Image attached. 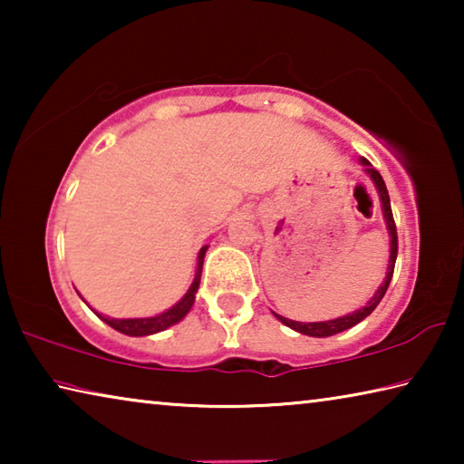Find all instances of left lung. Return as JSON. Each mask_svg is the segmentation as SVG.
Masks as SVG:
<instances>
[{"instance_id": "8db88e82", "label": "left lung", "mask_w": 464, "mask_h": 464, "mask_svg": "<svg viewBox=\"0 0 464 464\" xmlns=\"http://www.w3.org/2000/svg\"><path fill=\"white\" fill-rule=\"evenodd\" d=\"M362 163L366 166V171L371 174L372 182L376 184V190L381 194V200H382V210H384V218H387V227H389V233H391V257H389V272H387V278H384L382 286L376 290V295L368 301V304L364 309L354 311L352 315H345L340 319H332V321H319V324H298V321H290L282 315H276V319H280L282 324L286 327L295 329L298 334H304V335H311V337H329V335H335L340 332H345V329L354 327L356 324H360L364 317L371 315V313L376 309V304L382 301L384 293H387V288L391 285V278H392V270H395V260H397V227H395V218H392V210H391V200H389V192H387V186H384V179L382 176L376 171L374 168H371V163L368 160H362Z\"/></svg>"}]
</instances>
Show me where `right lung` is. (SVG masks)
Wrapping results in <instances>:
<instances>
[{"instance_id": "add662e5", "label": "right lung", "mask_w": 464, "mask_h": 464, "mask_svg": "<svg viewBox=\"0 0 464 464\" xmlns=\"http://www.w3.org/2000/svg\"><path fill=\"white\" fill-rule=\"evenodd\" d=\"M204 254H207V247H202L200 254H198V270H196V278L192 282L190 290H188L182 301L174 304V307H171L169 311L161 313V315H157V317H147V319H110V317H104V315H98V313H96V315L102 321H106L110 327H114L116 332L127 334V335H151V334H157V332H163V329H168L169 325L178 324V321L192 309L194 295H196V290H198V285H200Z\"/></svg>"}]
</instances>
